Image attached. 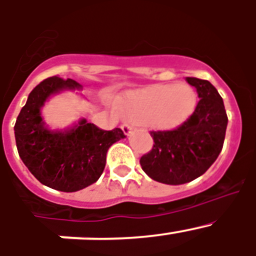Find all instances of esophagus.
Listing matches in <instances>:
<instances>
[{"label": "esophagus", "mask_w": 256, "mask_h": 256, "mask_svg": "<svg viewBox=\"0 0 256 256\" xmlns=\"http://www.w3.org/2000/svg\"><path fill=\"white\" fill-rule=\"evenodd\" d=\"M122 130H123L124 134L130 136V130H132V126H130V124H123V126H122Z\"/></svg>", "instance_id": "34e87169"}]
</instances>
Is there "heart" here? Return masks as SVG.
Masks as SVG:
<instances>
[{
  "mask_svg": "<svg viewBox=\"0 0 256 256\" xmlns=\"http://www.w3.org/2000/svg\"><path fill=\"white\" fill-rule=\"evenodd\" d=\"M196 94L186 83L160 84L126 94L120 110L128 119L148 123L156 130H173L194 112Z\"/></svg>",
  "mask_w": 256,
  "mask_h": 256,
  "instance_id": "obj_1",
  "label": "heart"
}]
</instances>
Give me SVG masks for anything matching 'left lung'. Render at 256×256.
<instances>
[{
  "mask_svg": "<svg viewBox=\"0 0 256 256\" xmlns=\"http://www.w3.org/2000/svg\"><path fill=\"white\" fill-rule=\"evenodd\" d=\"M186 80L200 98L195 112L176 130L150 132L154 146L140 159L144 173L165 184H183L202 176L224 142L228 118L216 88L204 79Z\"/></svg>",
  "mask_w": 256,
  "mask_h": 256,
  "instance_id": "8db88e82",
  "label": "left lung"
}]
</instances>
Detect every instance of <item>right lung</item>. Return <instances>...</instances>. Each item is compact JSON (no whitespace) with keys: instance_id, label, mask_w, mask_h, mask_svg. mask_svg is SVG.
Segmentation results:
<instances>
[{"instance_id":"1","label":"right lung","mask_w":256,"mask_h":256,"mask_svg":"<svg viewBox=\"0 0 256 256\" xmlns=\"http://www.w3.org/2000/svg\"><path fill=\"white\" fill-rule=\"evenodd\" d=\"M82 86L73 79L50 76L29 94L14 126L20 159L42 184L62 192H76L96 182L106 164V152L124 138L123 130H100L82 119L66 130H50L40 108L51 94Z\"/></svg>"}]
</instances>
